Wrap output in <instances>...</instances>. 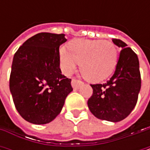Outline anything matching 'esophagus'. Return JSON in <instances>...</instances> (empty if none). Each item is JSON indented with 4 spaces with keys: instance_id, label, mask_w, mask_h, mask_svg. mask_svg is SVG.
<instances>
[{
    "instance_id": "esophagus-1",
    "label": "esophagus",
    "mask_w": 150,
    "mask_h": 150,
    "mask_svg": "<svg viewBox=\"0 0 150 150\" xmlns=\"http://www.w3.org/2000/svg\"><path fill=\"white\" fill-rule=\"evenodd\" d=\"M82 83H83L82 81H78V80H76V79H73L72 81H71V85H72V87H73L74 89H78V88H80V86H81Z\"/></svg>"
}]
</instances>
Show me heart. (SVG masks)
<instances>
[{
	"mask_svg": "<svg viewBox=\"0 0 150 150\" xmlns=\"http://www.w3.org/2000/svg\"><path fill=\"white\" fill-rule=\"evenodd\" d=\"M60 64L62 71L72 74L80 63V71L87 80L96 82L108 78L115 69L118 53L113 42L103 40H75L69 44V50L60 49Z\"/></svg>",
	"mask_w": 150,
	"mask_h": 150,
	"instance_id": "1",
	"label": "heart"
}]
</instances>
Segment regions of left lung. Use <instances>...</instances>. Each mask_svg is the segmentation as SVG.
<instances>
[{
    "label": "left lung",
    "instance_id": "left-lung-1",
    "mask_svg": "<svg viewBox=\"0 0 150 150\" xmlns=\"http://www.w3.org/2000/svg\"><path fill=\"white\" fill-rule=\"evenodd\" d=\"M112 41L122 48L115 73L104 84L91 85L93 95L88 106L96 118L117 122L125 119L136 105L141 74L135 52L121 40Z\"/></svg>",
    "mask_w": 150,
    "mask_h": 150
}]
</instances>
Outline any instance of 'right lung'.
Returning <instances> with one entry per match:
<instances>
[{
	"label": "right lung",
	"mask_w": 150,
	"mask_h": 150,
	"mask_svg": "<svg viewBox=\"0 0 150 150\" xmlns=\"http://www.w3.org/2000/svg\"><path fill=\"white\" fill-rule=\"evenodd\" d=\"M66 42L64 34L39 33L14 55L9 88L18 113L30 123L52 122L73 90L60 69L59 47Z\"/></svg>",
	"instance_id": "1"
}]
</instances>
